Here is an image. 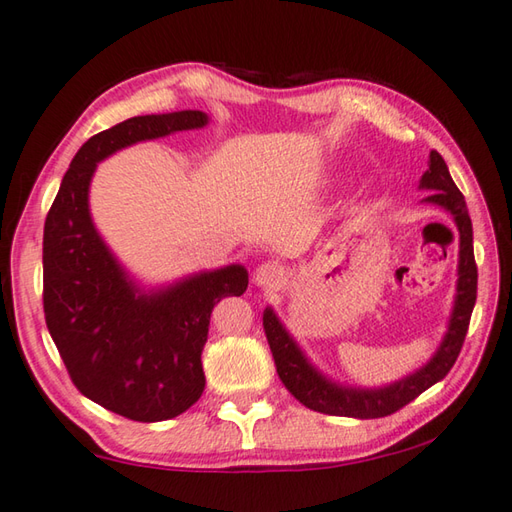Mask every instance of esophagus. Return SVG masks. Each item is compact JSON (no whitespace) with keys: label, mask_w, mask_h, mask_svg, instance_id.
<instances>
[{"label":"esophagus","mask_w":512,"mask_h":512,"mask_svg":"<svg viewBox=\"0 0 512 512\" xmlns=\"http://www.w3.org/2000/svg\"><path fill=\"white\" fill-rule=\"evenodd\" d=\"M284 280H286V277H284L282 266L275 264V262L259 264L255 268V273H253V284L259 286V288H275V286L284 284Z\"/></svg>","instance_id":"34e87169"}]
</instances>
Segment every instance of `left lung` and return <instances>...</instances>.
<instances>
[{
  "instance_id": "1",
  "label": "left lung",
  "mask_w": 512,
  "mask_h": 512,
  "mask_svg": "<svg viewBox=\"0 0 512 512\" xmlns=\"http://www.w3.org/2000/svg\"><path fill=\"white\" fill-rule=\"evenodd\" d=\"M418 190H430L423 203L439 206L450 212L459 230V264L457 293H454L452 313L439 347L432 358L412 374L394 380L383 387H360L338 383L313 365L297 340L277 318L273 306L264 309V333L273 351L277 376L297 401L313 412L349 418H380L389 416L403 405L412 403L418 394L445 378L457 360L463 340H466L472 309L477 300V264L472 250V221L463 194L454 185L443 156L432 150L427 170L418 181Z\"/></svg>"
}]
</instances>
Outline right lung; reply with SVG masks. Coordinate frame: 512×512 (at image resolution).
I'll use <instances>...</instances> for the list:
<instances>
[{"label": "right lung", "mask_w": 512, "mask_h": 512, "mask_svg": "<svg viewBox=\"0 0 512 512\" xmlns=\"http://www.w3.org/2000/svg\"><path fill=\"white\" fill-rule=\"evenodd\" d=\"M210 123L206 111L134 116L80 147L44 224V315L69 376L89 401L132 421L183 414L206 387L201 351L210 313L248 288L228 264L145 286L98 232L89 188L98 163L125 147Z\"/></svg>", "instance_id": "add662e5"}]
</instances>
